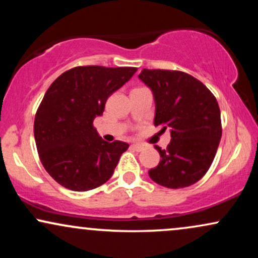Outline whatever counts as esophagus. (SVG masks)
Masks as SVG:
<instances>
[{
    "mask_svg": "<svg viewBox=\"0 0 258 258\" xmlns=\"http://www.w3.org/2000/svg\"><path fill=\"white\" fill-rule=\"evenodd\" d=\"M132 148L136 150V152H142V150L144 149V146H143V144L136 143V144H132Z\"/></svg>",
    "mask_w": 258,
    "mask_h": 258,
    "instance_id": "34e87169",
    "label": "esophagus"
}]
</instances>
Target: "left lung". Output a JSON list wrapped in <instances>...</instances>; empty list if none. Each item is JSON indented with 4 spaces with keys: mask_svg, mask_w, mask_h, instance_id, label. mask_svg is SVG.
Here are the masks:
<instances>
[{
    "mask_svg": "<svg viewBox=\"0 0 258 258\" xmlns=\"http://www.w3.org/2000/svg\"><path fill=\"white\" fill-rule=\"evenodd\" d=\"M139 79L153 91L154 125L171 130L166 149L155 146L161 160L149 170L150 178L171 189L194 184L209 171L221 141L217 99L203 82L178 70L143 69Z\"/></svg>",
    "mask_w": 258,
    "mask_h": 258,
    "instance_id": "left-lung-1",
    "label": "left lung"
}]
</instances>
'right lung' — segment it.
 I'll return each instance as SVG.
<instances>
[{"mask_svg": "<svg viewBox=\"0 0 258 258\" xmlns=\"http://www.w3.org/2000/svg\"><path fill=\"white\" fill-rule=\"evenodd\" d=\"M136 72L132 67H76L58 76L44 93L35 115V142L44 170L64 188L91 190L112 176L128 144L103 141L93 120Z\"/></svg>", "mask_w": 258, "mask_h": 258, "instance_id": "1", "label": "right lung"}]
</instances>
